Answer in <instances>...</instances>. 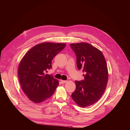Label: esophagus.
Returning <instances> with one entry per match:
<instances>
[{"label": "esophagus", "instance_id": "esophagus-1", "mask_svg": "<svg viewBox=\"0 0 130 130\" xmlns=\"http://www.w3.org/2000/svg\"><path fill=\"white\" fill-rule=\"evenodd\" d=\"M67 82V81H66V80H61V84H65V83H66V82Z\"/></svg>", "mask_w": 130, "mask_h": 130}]
</instances>
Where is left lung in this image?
<instances>
[{
    "label": "left lung",
    "mask_w": 130,
    "mask_h": 130,
    "mask_svg": "<svg viewBox=\"0 0 130 130\" xmlns=\"http://www.w3.org/2000/svg\"><path fill=\"white\" fill-rule=\"evenodd\" d=\"M70 46L76 54L77 68L86 73L84 80L75 81L72 98L80 107H86L95 104L105 92L108 77L107 64L101 51L87 43Z\"/></svg>",
    "instance_id": "left-lung-1"
}]
</instances>
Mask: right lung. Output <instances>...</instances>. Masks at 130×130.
I'll list each match as a JSON object with an SVG mask.
<instances>
[{
	"label": "right lung",
	"mask_w": 130,
	"mask_h": 130,
	"mask_svg": "<svg viewBox=\"0 0 130 130\" xmlns=\"http://www.w3.org/2000/svg\"><path fill=\"white\" fill-rule=\"evenodd\" d=\"M64 43H42L27 52L18 67V77L23 92L35 103L51 97L59 83L52 75L45 74L52 68L53 58L63 49Z\"/></svg>",
	"instance_id": "obj_1"
}]
</instances>
